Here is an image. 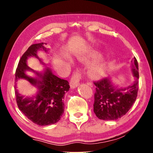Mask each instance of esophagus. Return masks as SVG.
<instances>
[{
    "instance_id": "esophagus-1",
    "label": "esophagus",
    "mask_w": 153,
    "mask_h": 153,
    "mask_svg": "<svg viewBox=\"0 0 153 153\" xmlns=\"http://www.w3.org/2000/svg\"><path fill=\"white\" fill-rule=\"evenodd\" d=\"M81 79V74L79 71H76L74 74H72V77H71L70 84L71 88H76L77 85L79 84V81H80V79Z\"/></svg>"
}]
</instances>
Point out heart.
I'll return each instance as SVG.
<instances>
[{"label": "heart", "instance_id": "obj_1", "mask_svg": "<svg viewBox=\"0 0 153 153\" xmlns=\"http://www.w3.org/2000/svg\"><path fill=\"white\" fill-rule=\"evenodd\" d=\"M106 70V63L103 60H98L89 67L88 73L90 77L98 79L103 76Z\"/></svg>", "mask_w": 153, "mask_h": 153}]
</instances>
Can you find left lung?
<instances>
[{
	"label": "left lung",
	"mask_w": 153,
	"mask_h": 153,
	"mask_svg": "<svg viewBox=\"0 0 153 153\" xmlns=\"http://www.w3.org/2000/svg\"><path fill=\"white\" fill-rule=\"evenodd\" d=\"M132 71L136 77L131 85L118 88L114 87L108 78L94 81L93 111L98 118L104 120H117L125 116L137 99L139 90V67L137 58L134 57Z\"/></svg>",
	"instance_id": "obj_1"
}]
</instances>
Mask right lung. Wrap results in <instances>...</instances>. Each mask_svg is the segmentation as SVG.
<instances>
[{
	"mask_svg": "<svg viewBox=\"0 0 153 153\" xmlns=\"http://www.w3.org/2000/svg\"><path fill=\"white\" fill-rule=\"evenodd\" d=\"M43 43L34 44L28 47L20 58L15 72V81L25 79L31 84L37 85L39 93L35 97L24 98L14 88L16 104L19 110L33 123L40 126H46L56 123L60 120L64 113V95L69 91L68 81L58 78L47 68L44 74L37 73L41 81L31 78L25 74L26 70H32L26 64L29 56L37 55V50L42 49L47 51Z\"/></svg>",
	"mask_w": 153,
	"mask_h": 153,
	"instance_id": "right-lung-1",
	"label": "right lung"
}]
</instances>
